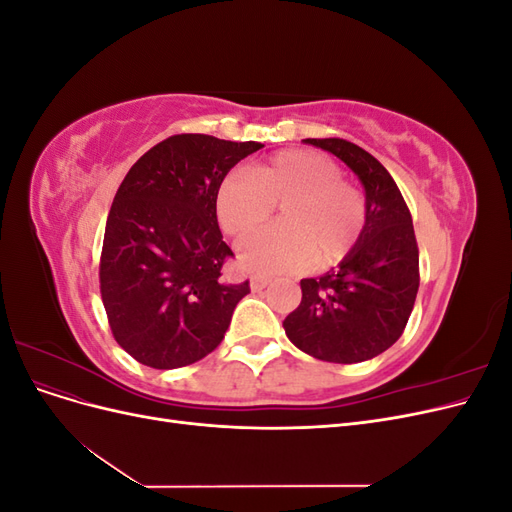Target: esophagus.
<instances>
[{
    "mask_svg": "<svg viewBox=\"0 0 512 512\" xmlns=\"http://www.w3.org/2000/svg\"><path fill=\"white\" fill-rule=\"evenodd\" d=\"M273 280L269 275H252V280H250V286H252V290H262V288H267L269 284H271Z\"/></svg>",
    "mask_w": 512,
    "mask_h": 512,
    "instance_id": "esophagus-1",
    "label": "esophagus"
}]
</instances>
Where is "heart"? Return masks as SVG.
<instances>
[{
    "instance_id": "1",
    "label": "heart",
    "mask_w": 512,
    "mask_h": 512,
    "mask_svg": "<svg viewBox=\"0 0 512 512\" xmlns=\"http://www.w3.org/2000/svg\"><path fill=\"white\" fill-rule=\"evenodd\" d=\"M333 160L316 151H282L250 175H228L215 194V213L228 235L265 224L282 205V224L239 241V260L265 273L327 269L359 243L367 222L365 194Z\"/></svg>"
}]
</instances>
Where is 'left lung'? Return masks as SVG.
<instances>
[{
  "instance_id": "left-lung-1",
  "label": "left lung",
  "mask_w": 512,
  "mask_h": 512,
  "mask_svg": "<svg viewBox=\"0 0 512 512\" xmlns=\"http://www.w3.org/2000/svg\"><path fill=\"white\" fill-rule=\"evenodd\" d=\"M361 179L367 222L354 250L320 277L301 280V303L286 316L290 342L327 363H361L404 333L418 292L412 215L393 177L371 153L344 138H305Z\"/></svg>"
}]
</instances>
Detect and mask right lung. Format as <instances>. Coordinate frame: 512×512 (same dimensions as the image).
Returning a JSON list of instances; mask_svg holds the SVG:
<instances>
[{
	"mask_svg": "<svg viewBox=\"0 0 512 512\" xmlns=\"http://www.w3.org/2000/svg\"><path fill=\"white\" fill-rule=\"evenodd\" d=\"M260 143L175 134L128 170L108 213L100 292L117 344L138 363L177 369L220 346L250 282L224 280L232 258L215 213L228 170Z\"/></svg>",
	"mask_w": 512,
	"mask_h": 512,
	"instance_id": "1",
	"label": "right lung"
}]
</instances>
